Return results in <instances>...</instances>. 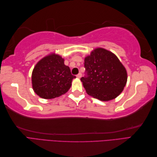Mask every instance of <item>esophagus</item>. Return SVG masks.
Wrapping results in <instances>:
<instances>
[{"label":"esophagus","mask_w":157,"mask_h":157,"mask_svg":"<svg viewBox=\"0 0 157 157\" xmlns=\"http://www.w3.org/2000/svg\"><path fill=\"white\" fill-rule=\"evenodd\" d=\"M81 77H82V74L81 73H78V75H77V77L78 78H80Z\"/></svg>","instance_id":"34e87169"}]
</instances>
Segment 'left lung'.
<instances>
[{"label":"left lung","instance_id":"8db88e82","mask_svg":"<svg viewBox=\"0 0 157 157\" xmlns=\"http://www.w3.org/2000/svg\"><path fill=\"white\" fill-rule=\"evenodd\" d=\"M85 75L80 78L87 94L101 101L117 98L127 81L124 66L112 52L97 48L84 59Z\"/></svg>","mask_w":157,"mask_h":157}]
</instances>
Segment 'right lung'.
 Masks as SVG:
<instances>
[{"instance_id": "right-lung-1", "label": "right lung", "mask_w": 157, "mask_h": 157, "mask_svg": "<svg viewBox=\"0 0 157 157\" xmlns=\"http://www.w3.org/2000/svg\"><path fill=\"white\" fill-rule=\"evenodd\" d=\"M75 78L69 67L64 64V59L52 54L35 65L32 73L33 88L40 98H55L68 91Z\"/></svg>"}]
</instances>
